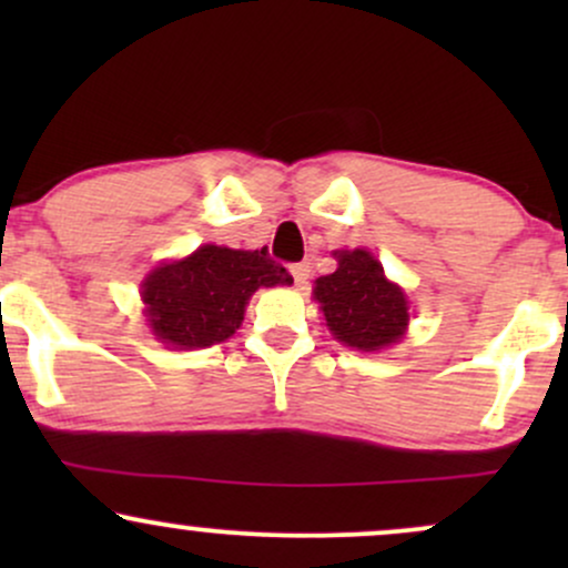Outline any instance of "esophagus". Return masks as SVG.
Instances as JSON below:
<instances>
[{"instance_id": "1", "label": "esophagus", "mask_w": 568, "mask_h": 568, "mask_svg": "<svg viewBox=\"0 0 568 568\" xmlns=\"http://www.w3.org/2000/svg\"><path fill=\"white\" fill-rule=\"evenodd\" d=\"M291 275H293V283L298 285V288H304L306 283H310V275H312V266L302 262V264H293L291 266Z\"/></svg>"}]
</instances>
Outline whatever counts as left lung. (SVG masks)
Masks as SVG:
<instances>
[{
    "label": "left lung",
    "mask_w": 568,
    "mask_h": 568,
    "mask_svg": "<svg viewBox=\"0 0 568 568\" xmlns=\"http://www.w3.org/2000/svg\"><path fill=\"white\" fill-rule=\"evenodd\" d=\"M336 272L315 280V302L325 325L342 344L361 352L393 347L406 336L408 298L389 283L384 266L363 247L336 251Z\"/></svg>",
    "instance_id": "left-lung-1"
}]
</instances>
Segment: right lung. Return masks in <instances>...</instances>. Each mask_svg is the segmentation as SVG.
<instances>
[{"label": "right lung", "instance_id": "right-lung-1", "mask_svg": "<svg viewBox=\"0 0 568 568\" xmlns=\"http://www.w3.org/2000/svg\"><path fill=\"white\" fill-rule=\"evenodd\" d=\"M285 266L266 251L200 245L192 256L154 266L141 285L146 323L173 349H205L240 328L258 288L291 285Z\"/></svg>", "mask_w": 568, "mask_h": 568}]
</instances>
